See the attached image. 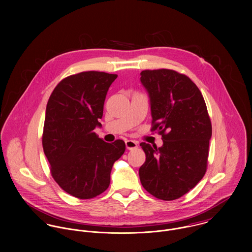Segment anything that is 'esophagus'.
<instances>
[{"label":"esophagus","mask_w":252,"mask_h":252,"mask_svg":"<svg viewBox=\"0 0 252 252\" xmlns=\"http://www.w3.org/2000/svg\"><path fill=\"white\" fill-rule=\"evenodd\" d=\"M125 144H126V148L129 150H132V149H135L138 147V143L136 141H132V140L126 141Z\"/></svg>","instance_id":"34e87169"}]
</instances>
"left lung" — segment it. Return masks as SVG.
<instances>
[{"label":"left lung","mask_w":252,"mask_h":252,"mask_svg":"<svg viewBox=\"0 0 252 252\" xmlns=\"http://www.w3.org/2000/svg\"><path fill=\"white\" fill-rule=\"evenodd\" d=\"M141 75L150 101L151 131L162 136L163 145L140 144L146 157L140 180L152 196L176 200L206 174L211 119L201 91L187 75L168 69L145 70Z\"/></svg>","instance_id":"obj_1"}]
</instances>
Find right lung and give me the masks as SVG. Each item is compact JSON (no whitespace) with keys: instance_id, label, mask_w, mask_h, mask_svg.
<instances>
[{"instance_id":"obj_1","label":"right lung","mask_w":252,"mask_h":252,"mask_svg":"<svg viewBox=\"0 0 252 252\" xmlns=\"http://www.w3.org/2000/svg\"><path fill=\"white\" fill-rule=\"evenodd\" d=\"M117 74L82 72L62 79L46 105L42 147L58 185L78 199H92L108 189L113 163L125 143L108 144L94 129L101 127L108 88Z\"/></svg>"}]
</instances>
